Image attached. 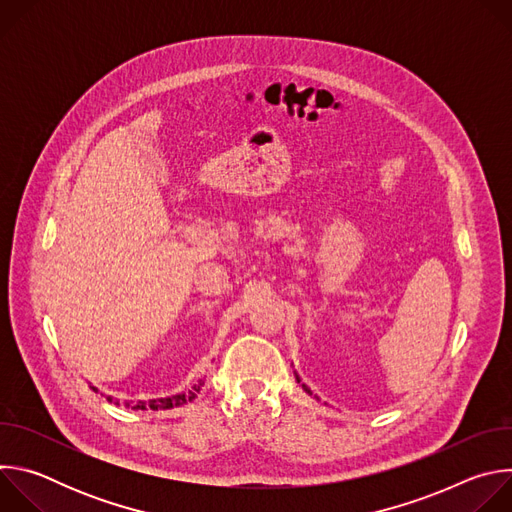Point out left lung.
Listing matches in <instances>:
<instances>
[{
    "label": "left lung",
    "instance_id": "1",
    "mask_svg": "<svg viewBox=\"0 0 512 512\" xmlns=\"http://www.w3.org/2000/svg\"><path fill=\"white\" fill-rule=\"evenodd\" d=\"M304 389H306V387H304ZM306 391H308V393H310V389H306Z\"/></svg>",
    "mask_w": 512,
    "mask_h": 512
}]
</instances>
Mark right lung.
Masks as SVG:
<instances>
[{
	"label": "right lung",
	"instance_id": "add662e5",
	"mask_svg": "<svg viewBox=\"0 0 512 512\" xmlns=\"http://www.w3.org/2000/svg\"><path fill=\"white\" fill-rule=\"evenodd\" d=\"M204 383L200 381L198 385H194L192 387V391H188V393H182V395H174V397H168V399H152L150 403H137V405H133V409H145V407H150V409H154V411H158V409H172V407H180V405H184V403H188V401H192L194 397H196V393L200 391V387H202ZM97 391V389H95ZM111 401V399H109Z\"/></svg>",
	"mask_w": 512,
	"mask_h": 512
}]
</instances>
